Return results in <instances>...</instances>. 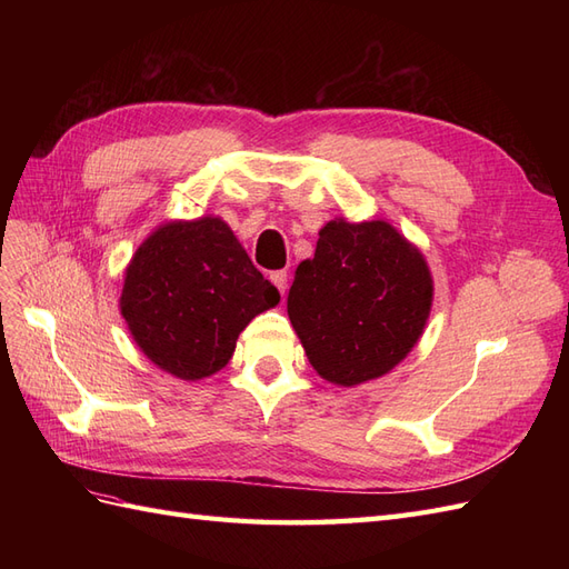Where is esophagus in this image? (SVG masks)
I'll return each instance as SVG.
<instances>
[{
    "mask_svg": "<svg viewBox=\"0 0 569 569\" xmlns=\"http://www.w3.org/2000/svg\"><path fill=\"white\" fill-rule=\"evenodd\" d=\"M270 282H272L274 287H278L280 295H284V291H287V272H284V270L270 272Z\"/></svg>",
    "mask_w": 569,
    "mask_h": 569,
    "instance_id": "1",
    "label": "esophagus"
}]
</instances>
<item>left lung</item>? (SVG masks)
Masks as SVG:
<instances>
[{
  "label": "left lung",
  "mask_w": 569,
  "mask_h": 569,
  "mask_svg": "<svg viewBox=\"0 0 569 569\" xmlns=\"http://www.w3.org/2000/svg\"><path fill=\"white\" fill-rule=\"evenodd\" d=\"M435 280L422 251L387 220L335 218L295 272L287 313L308 363L337 387L393 370L420 341Z\"/></svg>",
  "instance_id": "obj_1"
}]
</instances>
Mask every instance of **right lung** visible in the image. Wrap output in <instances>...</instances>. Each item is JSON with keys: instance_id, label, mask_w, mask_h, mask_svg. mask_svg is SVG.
Returning a JSON list of instances; mask_svg holds the SVG:
<instances>
[{"instance_id": "1", "label": "right lung", "mask_w": 569, "mask_h": 569, "mask_svg": "<svg viewBox=\"0 0 569 569\" xmlns=\"http://www.w3.org/2000/svg\"><path fill=\"white\" fill-rule=\"evenodd\" d=\"M278 303L220 216L161 222L132 253L118 301L140 351L182 382L226 368L239 332Z\"/></svg>"}]
</instances>
